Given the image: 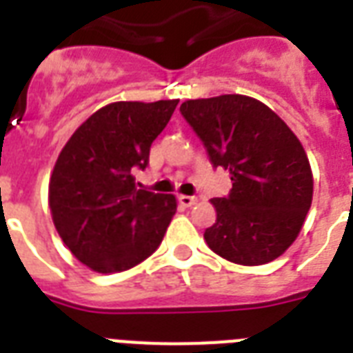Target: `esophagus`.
<instances>
[{
	"label": "esophagus",
	"mask_w": 353,
	"mask_h": 353,
	"mask_svg": "<svg viewBox=\"0 0 353 353\" xmlns=\"http://www.w3.org/2000/svg\"><path fill=\"white\" fill-rule=\"evenodd\" d=\"M177 199H179V203H181L183 207H192V205L198 201V198H196V196H185V194H179V196H177Z\"/></svg>",
	"instance_id": "esophagus-1"
}]
</instances>
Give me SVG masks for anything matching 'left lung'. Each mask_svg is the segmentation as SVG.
Here are the masks:
<instances>
[{
    "instance_id": "left-lung-1",
    "label": "left lung",
    "mask_w": 353,
    "mask_h": 353,
    "mask_svg": "<svg viewBox=\"0 0 353 353\" xmlns=\"http://www.w3.org/2000/svg\"><path fill=\"white\" fill-rule=\"evenodd\" d=\"M179 112L232 188L214 198L207 245L240 265H262L295 241L312 207L313 176L301 141L256 99L221 95L183 102Z\"/></svg>"
}]
</instances>
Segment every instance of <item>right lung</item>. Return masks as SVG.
Masks as SVG:
<instances>
[{
    "label": "right lung",
    "instance_id": "add662e5",
    "mask_svg": "<svg viewBox=\"0 0 353 353\" xmlns=\"http://www.w3.org/2000/svg\"><path fill=\"white\" fill-rule=\"evenodd\" d=\"M179 101L113 102L95 112L58 155L49 207L68 249L97 273L137 265L163 241L176 214L172 194L137 188L150 146Z\"/></svg>",
    "mask_w": 353,
    "mask_h": 353
}]
</instances>
